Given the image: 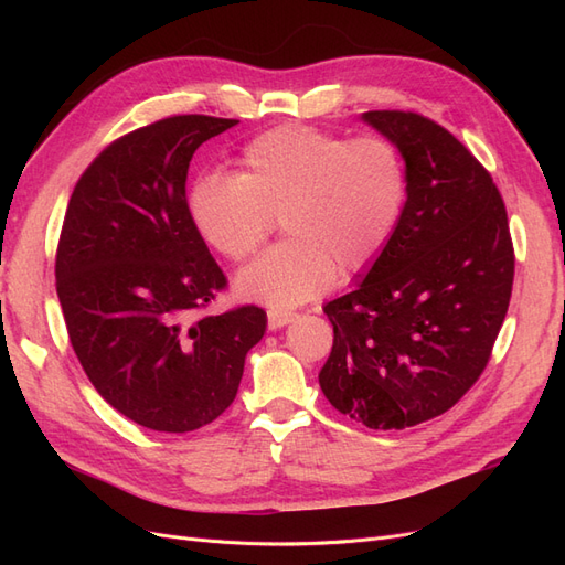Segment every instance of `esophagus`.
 Masks as SVG:
<instances>
[{
    "label": "esophagus",
    "mask_w": 565,
    "mask_h": 565,
    "mask_svg": "<svg viewBox=\"0 0 565 565\" xmlns=\"http://www.w3.org/2000/svg\"><path fill=\"white\" fill-rule=\"evenodd\" d=\"M299 316L295 311H280V309H268V330H280L285 324L297 320Z\"/></svg>",
    "instance_id": "obj_1"
}]
</instances>
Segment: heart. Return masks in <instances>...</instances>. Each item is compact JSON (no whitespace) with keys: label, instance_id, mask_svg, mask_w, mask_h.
<instances>
[{"label":"heart","instance_id":"1","mask_svg":"<svg viewBox=\"0 0 565 565\" xmlns=\"http://www.w3.org/2000/svg\"><path fill=\"white\" fill-rule=\"evenodd\" d=\"M237 174L200 177L185 198L198 235L228 262L259 249L280 216L285 243L235 278V292L292 309L377 264L396 237L409 179L386 139H344L285 125L252 139Z\"/></svg>","mask_w":565,"mask_h":565}]
</instances>
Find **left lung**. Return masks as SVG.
<instances>
[{
  "mask_svg": "<svg viewBox=\"0 0 565 565\" xmlns=\"http://www.w3.org/2000/svg\"><path fill=\"white\" fill-rule=\"evenodd\" d=\"M398 148L409 195L382 259L322 306L334 344L320 388L367 429H405L450 409L481 377L514 285V245L498 185L434 119L370 110Z\"/></svg>",
  "mask_w": 565,
  "mask_h": 565,
  "instance_id": "8db88e82",
  "label": "left lung"
}]
</instances>
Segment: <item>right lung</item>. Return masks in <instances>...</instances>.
<instances>
[{
	"mask_svg": "<svg viewBox=\"0 0 565 565\" xmlns=\"http://www.w3.org/2000/svg\"><path fill=\"white\" fill-rule=\"evenodd\" d=\"M237 125L174 115L113 141L75 185L56 252L67 337L94 388L152 431L185 434L235 401L266 311L195 316L226 287L185 212L193 152Z\"/></svg>",
	"mask_w": 565,
	"mask_h": 565,
	"instance_id": "add662e5",
	"label": "right lung"
}]
</instances>
